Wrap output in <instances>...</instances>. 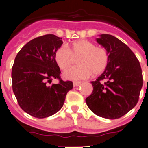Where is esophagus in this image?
Wrapping results in <instances>:
<instances>
[{
    "instance_id": "1",
    "label": "esophagus",
    "mask_w": 148,
    "mask_h": 148,
    "mask_svg": "<svg viewBox=\"0 0 148 148\" xmlns=\"http://www.w3.org/2000/svg\"><path fill=\"white\" fill-rule=\"evenodd\" d=\"M80 84H81V82H78V81L73 82V85H74V87H78Z\"/></svg>"
}]
</instances>
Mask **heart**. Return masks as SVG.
<instances>
[{"instance_id":"1","label":"heart","mask_w":148,"mask_h":148,"mask_svg":"<svg viewBox=\"0 0 148 148\" xmlns=\"http://www.w3.org/2000/svg\"><path fill=\"white\" fill-rule=\"evenodd\" d=\"M74 56L79 58L77 66L72 67L64 73L66 79L80 80L102 74L107 68L108 54L103 47H96L87 40H79L69 47L63 45L56 51L55 60L61 70H66L74 62Z\"/></svg>"}]
</instances>
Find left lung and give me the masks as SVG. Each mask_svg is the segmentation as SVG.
I'll use <instances>...</instances> for the list:
<instances>
[{
  "label": "left lung",
  "mask_w": 148,
  "mask_h": 148,
  "mask_svg": "<svg viewBox=\"0 0 148 148\" xmlns=\"http://www.w3.org/2000/svg\"><path fill=\"white\" fill-rule=\"evenodd\" d=\"M96 41L107 51L108 64L103 74L91 82L93 90L86 103L97 116L116 119L138 102L143 87L141 66L131 49L114 36L100 34Z\"/></svg>",
  "instance_id": "obj_1"
}]
</instances>
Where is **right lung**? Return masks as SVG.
I'll use <instances>...</instances> for the list:
<instances>
[{
  "label": "right lung",
  "mask_w": 148,
  "mask_h": 148,
  "mask_svg": "<svg viewBox=\"0 0 148 148\" xmlns=\"http://www.w3.org/2000/svg\"><path fill=\"white\" fill-rule=\"evenodd\" d=\"M62 38L45 34L32 40L19 51L11 71L12 88L24 111L43 119L57 113L64 106L66 95L73 88L71 81H63L55 60L56 51ZM53 78L58 84L48 86Z\"/></svg>",
  "instance_id": "add662e5"
}]
</instances>
